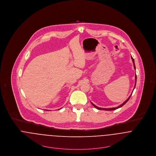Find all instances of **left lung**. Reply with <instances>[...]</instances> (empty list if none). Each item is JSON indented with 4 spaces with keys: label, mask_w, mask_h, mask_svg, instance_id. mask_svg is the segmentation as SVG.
<instances>
[{
    "label": "left lung",
    "mask_w": 156,
    "mask_h": 156,
    "mask_svg": "<svg viewBox=\"0 0 156 156\" xmlns=\"http://www.w3.org/2000/svg\"><path fill=\"white\" fill-rule=\"evenodd\" d=\"M131 58H132V61H133V66H134V69L136 70V67H135V62H134V59H133V58H132V57H131ZM136 75H135V87H134V89H135V86H136ZM134 89H133V90H134ZM131 95H132V94H131V95L129 96V97L128 98V99H126L123 104H122L121 105H120L119 106H118V107H114V108H99L98 107H97V106H96L95 105H94L93 103H92V104L96 108H97V109H98V110H105V111H112V110H116V109H117V108H120V107H122V106H123L127 102H128V101H129V99H130V97H131Z\"/></svg>",
    "instance_id": "obj_1"
}]
</instances>
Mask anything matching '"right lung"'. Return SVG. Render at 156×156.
<instances>
[{
	"instance_id": "right-lung-1",
	"label": "right lung",
	"mask_w": 156,
	"mask_h": 156,
	"mask_svg": "<svg viewBox=\"0 0 156 156\" xmlns=\"http://www.w3.org/2000/svg\"><path fill=\"white\" fill-rule=\"evenodd\" d=\"M46 111H48V110H46Z\"/></svg>"
}]
</instances>
